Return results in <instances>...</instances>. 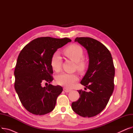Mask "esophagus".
Wrapping results in <instances>:
<instances>
[{
  "instance_id": "1",
  "label": "esophagus",
  "mask_w": 133,
  "mask_h": 133,
  "mask_svg": "<svg viewBox=\"0 0 133 133\" xmlns=\"http://www.w3.org/2000/svg\"><path fill=\"white\" fill-rule=\"evenodd\" d=\"M64 91H65L66 93H68V92L71 91V90L67 89L66 88H64Z\"/></svg>"
}]
</instances>
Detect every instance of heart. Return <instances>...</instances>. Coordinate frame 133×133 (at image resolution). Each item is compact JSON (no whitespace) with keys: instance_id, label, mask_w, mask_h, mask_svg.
<instances>
[{"instance_id":"obj_1","label":"heart","mask_w":133,"mask_h":133,"mask_svg":"<svg viewBox=\"0 0 133 133\" xmlns=\"http://www.w3.org/2000/svg\"><path fill=\"white\" fill-rule=\"evenodd\" d=\"M64 53L69 59L74 61L76 69L80 72L85 70L87 65L85 60L83 59V51L82 47L77 44H72L68 46L64 50ZM62 59L58 52H55L52 55L51 65L55 71H59L61 66ZM78 80V76L75 73L69 74L63 73L56 77L58 84L64 86L66 88H71Z\"/></svg>"}]
</instances>
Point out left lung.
Instances as JSON below:
<instances>
[{"label":"left lung","instance_id":"1","mask_svg":"<svg viewBox=\"0 0 133 133\" xmlns=\"http://www.w3.org/2000/svg\"><path fill=\"white\" fill-rule=\"evenodd\" d=\"M75 41L88 52V68L80 83L90 92L78 90L80 97L72 102V108L81 116L90 117L99 114L107 106L114 88L115 68L109 51L99 41L78 37Z\"/></svg>","mask_w":133,"mask_h":133}]
</instances>
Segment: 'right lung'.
I'll return each instance as SVG.
<instances>
[{
	"label": "right lung",
	"mask_w": 133,
	"mask_h": 133,
	"mask_svg": "<svg viewBox=\"0 0 133 133\" xmlns=\"http://www.w3.org/2000/svg\"><path fill=\"white\" fill-rule=\"evenodd\" d=\"M71 41L67 38H38L19 53L14 72L15 88L21 103L29 112L41 115L54 109L62 87L51 84L43 87L42 84L53 80L51 65L53 54Z\"/></svg>",
	"instance_id": "right-lung-1"
}]
</instances>
